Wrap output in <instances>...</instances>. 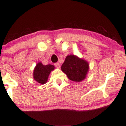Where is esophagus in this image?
Instances as JSON below:
<instances>
[{
    "mask_svg": "<svg viewBox=\"0 0 126 126\" xmlns=\"http://www.w3.org/2000/svg\"><path fill=\"white\" fill-rule=\"evenodd\" d=\"M54 66H55V67H57V68H60V64H59V63H55Z\"/></svg>",
    "mask_w": 126,
    "mask_h": 126,
    "instance_id": "1",
    "label": "esophagus"
}]
</instances>
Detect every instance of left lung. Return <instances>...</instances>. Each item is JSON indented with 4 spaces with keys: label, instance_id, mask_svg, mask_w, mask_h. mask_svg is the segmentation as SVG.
Segmentation results:
<instances>
[{
    "label": "left lung",
    "instance_id": "obj_1",
    "mask_svg": "<svg viewBox=\"0 0 126 126\" xmlns=\"http://www.w3.org/2000/svg\"><path fill=\"white\" fill-rule=\"evenodd\" d=\"M62 70L70 80L80 82L84 80L89 70V64L86 60L75 55H69L62 65Z\"/></svg>",
    "mask_w": 126,
    "mask_h": 126
}]
</instances>
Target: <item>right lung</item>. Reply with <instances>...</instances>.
I'll return each mask as SVG.
<instances>
[{
  "mask_svg": "<svg viewBox=\"0 0 126 126\" xmlns=\"http://www.w3.org/2000/svg\"><path fill=\"white\" fill-rule=\"evenodd\" d=\"M54 69V66L52 64L43 65L39 62L36 65L33 72L34 80L41 84H44L47 82L50 72Z\"/></svg>",
  "mask_w": 126,
  "mask_h": 126,
  "instance_id": "add662e5",
  "label": "right lung"
}]
</instances>
